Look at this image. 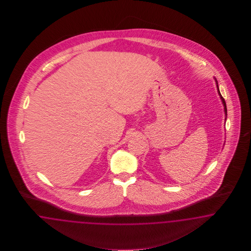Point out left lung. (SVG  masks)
<instances>
[{
    "instance_id": "1",
    "label": "left lung",
    "mask_w": 251,
    "mask_h": 251,
    "mask_svg": "<svg viewBox=\"0 0 251 251\" xmlns=\"http://www.w3.org/2000/svg\"><path fill=\"white\" fill-rule=\"evenodd\" d=\"M215 82H216V86H217V90H218V94H219V96H220L221 100H222V102H223V105L225 106V113H226V116L227 115V108H226V101H225V99L224 98L222 97V95H221L220 90H219V87H218V84H217V81H216V79H215Z\"/></svg>"
}]
</instances>
